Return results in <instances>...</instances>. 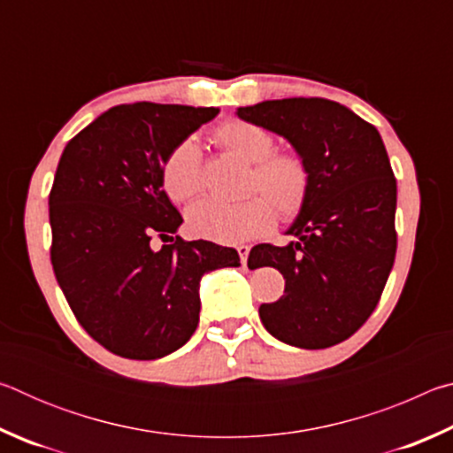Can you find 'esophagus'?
Returning a JSON list of instances; mask_svg holds the SVG:
<instances>
[{
    "mask_svg": "<svg viewBox=\"0 0 453 453\" xmlns=\"http://www.w3.org/2000/svg\"><path fill=\"white\" fill-rule=\"evenodd\" d=\"M237 254H240L242 265H248V256H250V245H237Z\"/></svg>",
    "mask_w": 453,
    "mask_h": 453,
    "instance_id": "1",
    "label": "esophagus"
}]
</instances>
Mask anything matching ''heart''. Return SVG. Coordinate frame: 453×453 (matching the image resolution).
I'll list each match as a JSON object with an SVG mask.
<instances>
[{"mask_svg": "<svg viewBox=\"0 0 453 453\" xmlns=\"http://www.w3.org/2000/svg\"><path fill=\"white\" fill-rule=\"evenodd\" d=\"M216 137L234 156L254 164L248 188L264 196L240 203L199 199L189 205L186 216L191 234L218 243H242L270 232L275 224L274 204L281 218H294L303 208L310 194V170L297 153L273 151V135L248 121H227L218 127ZM162 180L167 196L175 202H188L203 189L202 151L194 137L170 151Z\"/></svg>", "mask_w": 453, "mask_h": 453, "instance_id": "heart-1", "label": "heart"}]
</instances>
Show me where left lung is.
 Masks as SVG:
<instances>
[{"mask_svg":"<svg viewBox=\"0 0 453 453\" xmlns=\"http://www.w3.org/2000/svg\"><path fill=\"white\" fill-rule=\"evenodd\" d=\"M237 118L291 143L310 170V194L283 248L259 243L256 267L286 280L278 302L259 305L280 342L324 349L348 340L372 316L395 259L397 186L381 135L349 107L321 97L267 99Z\"/></svg>","mask_w":453,"mask_h":453,"instance_id":"8db88e82","label":"left lung"}]
</instances>
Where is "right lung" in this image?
I'll list each match as a JSON object with an SVG mask.
<instances>
[{"instance_id": "1", "label": "right lung", "mask_w": 453, "mask_h": 453, "mask_svg": "<svg viewBox=\"0 0 453 453\" xmlns=\"http://www.w3.org/2000/svg\"><path fill=\"white\" fill-rule=\"evenodd\" d=\"M218 113L116 105L61 153L50 194L53 272L81 327L111 354L157 359L180 349L197 327L203 275L240 265L234 248L205 240L150 245L183 221L164 191L165 157Z\"/></svg>"}]
</instances>
